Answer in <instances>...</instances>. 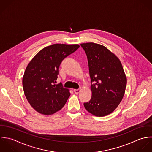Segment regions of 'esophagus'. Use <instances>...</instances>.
Here are the masks:
<instances>
[{
    "label": "esophagus",
    "instance_id": "obj_1",
    "mask_svg": "<svg viewBox=\"0 0 152 152\" xmlns=\"http://www.w3.org/2000/svg\"><path fill=\"white\" fill-rule=\"evenodd\" d=\"M74 92L76 93V94H78L80 93V89H74Z\"/></svg>",
    "mask_w": 152,
    "mask_h": 152
}]
</instances>
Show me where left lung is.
Returning a JSON list of instances; mask_svg holds the SVG:
<instances>
[{
  "instance_id": "8db88e82",
  "label": "left lung",
  "mask_w": 152,
  "mask_h": 152,
  "mask_svg": "<svg viewBox=\"0 0 152 152\" xmlns=\"http://www.w3.org/2000/svg\"><path fill=\"white\" fill-rule=\"evenodd\" d=\"M80 45L88 58L91 83V99L84 106L94 116H107L117 108L124 96L127 79L122 64L103 45L92 42Z\"/></svg>"
}]
</instances>
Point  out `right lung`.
I'll list each match as a JSON object with an SVG mask.
<instances>
[{
	"instance_id": "add662e5",
	"label": "right lung",
	"mask_w": 152,
	"mask_h": 152,
	"mask_svg": "<svg viewBox=\"0 0 152 152\" xmlns=\"http://www.w3.org/2000/svg\"><path fill=\"white\" fill-rule=\"evenodd\" d=\"M77 44H53L39 51L25 71L22 85L31 106L45 115H52L64 106L70 93L61 84L56 85L61 61L75 52Z\"/></svg>"
}]
</instances>
